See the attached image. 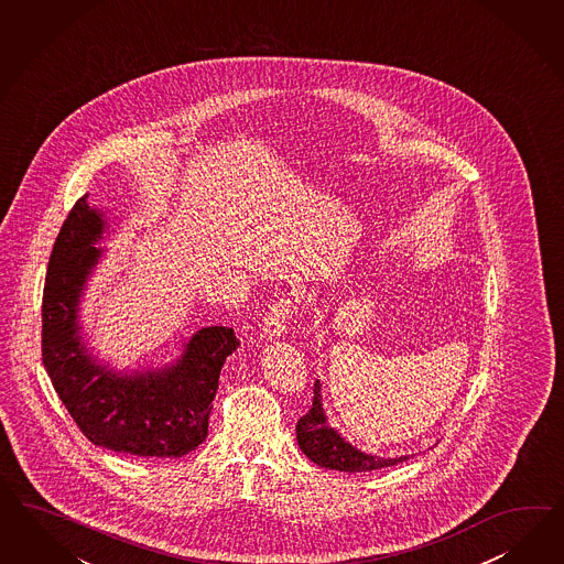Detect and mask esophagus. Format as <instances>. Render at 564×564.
<instances>
[{
    "mask_svg": "<svg viewBox=\"0 0 564 564\" xmlns=\"http://www.w3.org/2000/svg\"><path fill=\"white\" fill-rule=\"evenodd\" d=\"M290 311H292V306H290L289 299H280L278 303L270 306L268 315L263 317V325H261V338L268 339V341L280 338L286 332Z\"/></svg>",
    "mask_w": 564,
    "mask_h": 564,
    "instance_id": "obj_1",
    "label": "esophagus"
}]
</instances>
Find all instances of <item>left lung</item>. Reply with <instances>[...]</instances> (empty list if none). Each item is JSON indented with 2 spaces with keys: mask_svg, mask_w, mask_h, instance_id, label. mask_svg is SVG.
<instances>
[{
  "mask_svg": "<svg viewBox=\"0 0 564 564\" xmlns=\"http://www.w3.org/2000/svg\"><path fill=\"white\" fill-rule=\"evenodd\" d=\"M313 393L315 395H313L311 410L296 422L299 447L313 464L329 467V469H339V471L360 474V471H372V469H381V467L398 466L408 459V455L387 457L386 459V457L369 455V453H362L352 447L336 429H332L327 424L319 381H315Z\"/></svg>",
  "mask_w": 564,
  "mask_h": 564,
  "instance_id": "1",
  "label": "left lung"
}]
</instances>
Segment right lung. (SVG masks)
<instances>
[{
	"instance_id": "1",
	"label": "right lung",
	"mask_w": 564,
	"mask_h": 564,
	"mask_svg": "<svg viewBox=\"0 0 564 564\" xmlns=\"http://www.w3.org/2000/svg\"><path fill=\"white\" fill-rule=\"evenodd\" d=\"M105 214L82 195L48 258L43 290V365L84 436L98 447L138 457H183L208 436L226 356L239 346L232 327L195 332L183 355L162 369L117 372L82 341L80 299L102 249Z\"/></svg>"
}]
</instances>
